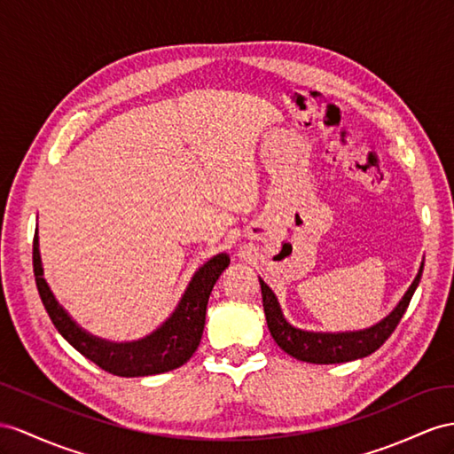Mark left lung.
Wrapping results in <instances>:
<instances>
[{
  "mask_svg": "<svg viewBox=\"0 0 454 454\" xmlns=\"http://www.w3.org/2000/svg\"><path fill=\"white\" fill-rule=\"evenodd\" d=\"M422 270L424 262L420 264L414 282L406 289V294L403 295L397 307H395L386 318H381L374 326L356 332H310L295 328L294 324H289L286 320L276 294L269 287V284H264L262 278H259L266 324H269L270 335L274 341L280 345V348H284L287 355L295 356L297 360H303V363L338 364L368 356L378 351L393 333V330L397 328V324L403 318L406 307H409L418 284H420Z\"/></svg>",
  "mask_w": 454,
  "mask_h": 454,
  "instance_id": "1",
  "label": "left lung"
}]
</instances>
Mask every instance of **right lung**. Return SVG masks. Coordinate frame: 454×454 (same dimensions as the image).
I'll use <instances>...</instances> for the list:
<instances>
[{"instance_id": "add662e5", "label": "right lung", "mask_w": 454, "mask_h": 454, "mask_svg": "<svg viewBox=\"0 0 454 454\" xmlns=\"http://www.w3.org/2000/svg\"><path fill=\"white\" fill-rule=\"evenodd\" d=\"M32 264L42 303L63 338L80 355H84L109 374L137 378L170 372L192 358L203 335L208 295H211L220 274L228 269L230 257L226 253H218L200 266L168 318L153 332L134 341H109L98 338L68 315L43 278L38 230L34 234Z\"/></svg>"}]
</instances>
